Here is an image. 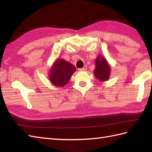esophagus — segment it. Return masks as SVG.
<instances>
[{
  "instance_id": "obj_1",
  "label": "esophagus",
  "mask_w": 152,
  "mask_h": 152,
  "mask_svg": "<svg viewBox=\"0 0 152 152\" xmlns=\"http://www.w3.org/2000/svg\"><path fill=\"white\" fill-rule=\"evenodd\" d=\"M87 69V65H85L83 68H80L78 69L79 71H83V70H86Z\"/></svg>"
}]
</instances>
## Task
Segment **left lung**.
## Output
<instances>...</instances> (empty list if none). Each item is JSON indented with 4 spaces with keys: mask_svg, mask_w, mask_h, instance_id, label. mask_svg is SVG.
Here are the masks:
<instances>
[{
    "mask_svg": "<svg viewBox=\"0 0 152 152\" xmlns=\"http://www.w3.org/2000/svg\"><path fill=\"white\" fill-rule=\"evenodd\" d=\"M110 67L107 61L102 57H98L96 59V67L94 70L95 76L101 81H106L110 76Z\"/></svg>",
    "mask_w": 152,
    "mask_h": 152,
    "instance_id": "left-lung-1",
    "label": "left lung"
}]
</instances>
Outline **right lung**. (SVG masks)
Segmentation results:
<instances>
[{
	"mask_svg": "<svg viewBox=\"0 0 152 152\" xmlns=\"http://www.w3.org/2000/svg\"><path fill=\"white\" fill-rule=\"evenodd\" d=\"M76 68L73 64L63 59H58L50 70V80L55 86L63 87L69 82Z\"/></svg>",
	"mask_w": 152,
	"mask_h": 152,
	"instance_id": "right-lung-1",
	"label": "right lung"
}]
</instances>
